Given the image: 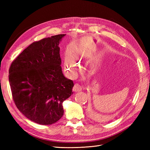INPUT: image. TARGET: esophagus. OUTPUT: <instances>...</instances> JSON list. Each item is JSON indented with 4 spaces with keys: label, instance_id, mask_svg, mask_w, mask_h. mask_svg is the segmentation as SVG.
Here are the masks:
<instances>
[{
    "label": "esophagus",
    "instance_id": "esophagus-1",
    "mask_svg": "<svg viewBox=\"0 0 150 150\" xmlns=\"http://www.w3.org/2000/svg\"><path fill=\"white\" fill-rule=\"evenodd\" d=\"M73 90L74 91H75V92L80 91L82 90V86H81L80 84H78V83L75 84L74 85V86H73Z\"/></svg>",
    "mask_w": 150,
    "mask_h": 150
}]
</instances>
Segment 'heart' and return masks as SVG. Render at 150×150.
Wrapping results in <instances>:
<instances>
[{"mask_svg":"<svg viewBox=\"0 0 150 150\" xmlns=\"http://www.w3.org/2000/svg\"><path fill=\"white\" fill-rule=\"evenodd\" d=\"M77 62L70 56H67L64 60V69L71 75H74L77 68Z\"/></svg>","mask_w":150,"mask_h":150,"instance_id":"b5f03b06","label":"heart"}]
</instances>
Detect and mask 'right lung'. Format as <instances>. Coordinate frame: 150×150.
Wrapping results in <instances>:
<instances>
[{
    "mask_svg": "<svg viewBox=\"0 0 150 150\" xmlns=\"http://www.w3.org/2000/svg\"><path fill=\"white\" fill-rule=\"evenodd\" d=\"M66 34L44 38L27 47L10 66L9 82L16 106L31 121L55 123L62 103L73 94V82L64 76L59 43Z\"/></svg>",
    "mask_w": 150,
    "mask_h": 150,
    "instance_id": "right-lung-1",
    "label": "right lung"
}]
</instances>
